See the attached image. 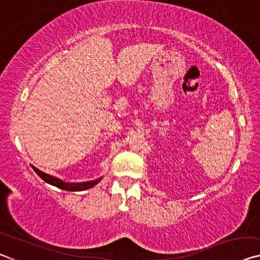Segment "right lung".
<instances>
[{"label":"right lung","instance_id":"right-lung-1","mask_svg":"<svg viewBox=\"0 0 260 260\" xmlns=\"http://www.w3.org/2000/svg\"><path fill=\"white\" fill-rule=\"evenodd\" d=\"M32 167L35 171V173H37L42 180H45L47 183H50V184H52V186H56L57 188L64 189V190H68V191L86 190V189L94 187L95 184L99 183L101 180V179H98V180H94V181H88V182H64V181H61V180H59L58 178L51 177V175H49V174L43 173L42 171L38 170L37 167H34V166H32Z\"/></svg>","mask_w":260,"mask_h":260}]
</instances>
